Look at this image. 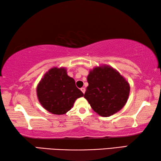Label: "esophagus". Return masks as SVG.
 <instances>
[{"label": "esophagus", "instance_id": "1", "mask_svg": "<svg viewBox=\"0 0 161 161\" xmlns=\"http://www.w3.org/2000/svg\"><path fill=\"white\" fill-rule=\"evenodd\" d=\"M81 91L82 92L83 94H84V93H85V92H86V89L84 88V87H82V88H81Z\"/></svg>", "mask_w": 161, "mask_h": 161}]
</instances>
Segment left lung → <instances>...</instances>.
Masks as SVG:
<instances>
[{
	"label": "left lung",
	"instance_id": "8db88e82",
	"mask_svg": "<svg viewBox=\"0 0 161 161\" xmlns=\"http://www.w3.org/2000/svg\"><path fill=\"white\" fill-rule=\"evenodd\" d=\"M87 81L89 86L84 97L99 115L110 116L126 104L129 84L113 67L102 65L94 68L87 76Z\"/></svg>",
	"mask_w": 161,
	"mask_h": 161
}]
</instances>
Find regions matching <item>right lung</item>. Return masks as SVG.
Instances as JSON below:
<instances>
[{
	"label": "right lung",
	"mask_w": 161,
	"mask_h": 161,
	"mask_svg": "<svg viewBox=\"0 0 161 161\" xmlns=\"http://www.w3.org/2000/svg\"><path fill=\"white\" fill-rule=\"evenodd\" d=\"M83 95L64 67L52 68L37 86V96L43 108L57 115L66 114Z\"/></svg>",
	"instance_id": "obj_1"
}]
</instances>
